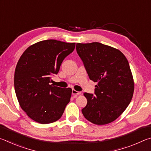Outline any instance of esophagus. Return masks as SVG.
<instances>
[{"label":"esophagus","instance_id":"esophagus-1","mask_svg":"<svg viewBox=\"0 0 151 151\" xmlns=\"http://www.w3.org/2000/svg\"><path fill=\"white\" fill-rule=\"evenodd\" d=\"M72 94L74 95V96H75V98H76V96H77V95H81V92H78V91H76V90H74L72 91Z\"/></svg>","mask_w":151,"mask_h":151}]
</instances>
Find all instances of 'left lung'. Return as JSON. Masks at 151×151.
<instances>
[{"mask_svg": "<svg viewBox=\"0 0 151 151\" xmlns=\"http://www.w3.org/2000/svg\"><path fill=\"white\" fill-rule=\"evenodd\" d=\"M76 51L91 80L96 82L93 95L85 93L84 116L97 125L111 123L119 117L133 96V76L121 51L100 42L76 43Z\"/></svg>", "mask_w": 151, "mask_h": 151, "instance_id": "8db88e82", "label": "left lung"}]
</instances>
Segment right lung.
<instances>
[{
  "instance_id": "obj_1",
  "label": "right lung",
  "mask_w": 151,
  "mask_h": 151,
  "mask_svg": "<svg viewBox=\"0 0 151 151\" xmlns=\"http://www.w3.org/2000/svg\"><path fill=\"white\" fill-rule=\"evenodd\" d=\"M75 48V43L45 40L28 47L14 72V89L21 109L33 121L49 124L62 116L70 100L72 89L50 85L61 63Z\"/></svg>"
}]
</instances>
